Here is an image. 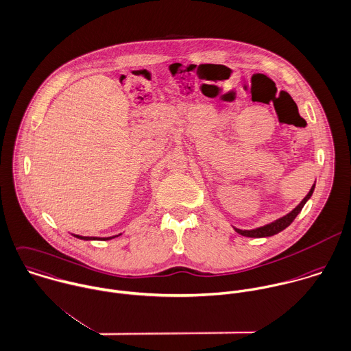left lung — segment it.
<instances>
[{
  "mask_svg": "<svg viewBox=\"0 0 351 351\" xmlns=\"http://www.w3.org/2000/svg\"><path fill=\"white\" fill-rule=\"evenodd\" d=\"M315 191V184L311 188L309 193L305 196V199L287 215H285L283 218L269 223V225H265L263 228H258V229H254V230H239V229H235V232L243 237H250V238H261V237H271V235H275V234L280 233L282 230H285L287 226H290L293 223V221L297 218V215L301 213V210L304 208L305 203L311 199L312 193Z\"/></svg>",
  "mask_w": 351,
  "mask_h": 351,
  "instance_id": "obj_1",
  "label": "left lung"
}]
</instances>
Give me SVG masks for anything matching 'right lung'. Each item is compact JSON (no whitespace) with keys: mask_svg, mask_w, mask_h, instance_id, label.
Instances as JSON below:
<instances>
[{"mask_svg":"<svg viewBox=\"0 0 351 351\" xmlns=\"http://www.w3.org/2000/svg\"><path fill=\"white\" fill-rule=\"evenodd\" d=\"M75 237H77V238H80V239H86V241H88V239H112V238H114V237H109V238H97V237H82V235H75Z\"/></svg>","mask_w":351,"mask_h":351,"instance_id":"obj_1","label":"right lung"}]
</instances>
